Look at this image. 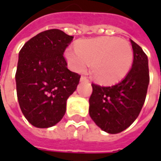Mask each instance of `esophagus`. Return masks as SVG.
Masks as SVG:
<instances>
[{"instance_id": "1", "label": "esophagus", "mask_w": 161, "mask_h": 161, "mask_svg": "<svg viewBox=\"0 0 161 161\" xmlns=\"http://www.w3.org/2000/svg\"><path fill=\"white\" fill-rule=\"evenodd\" d=\"M80 81H85V82H88V81H89V80H88V78L85 77V76H81V77H80Z\"/></svg>"}]
</instances>
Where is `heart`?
I'll list each match as a JSON object with an SVG mask.
<instances>
[{
  "instance_id": "obj_1",
  "label": "heart",
  "mask_w": 161,
  "mask_h": 161,
  "mask_svg": "<svg viewBox=\"0 0 161 161\" xmlns=\"http://www.w3.org/2000/svg\"><path fill=\"white\" fill-rule=\"evenodd\" d=\"M65 58L72 71L83 72L90 63V74L97 82L112 84L119 81L130 71L133 51L125 40L114 36H99L80 40L76 49L68 48Z\"/></svg>"
}]
</instances>
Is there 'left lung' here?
<instances>
[{"label": "left lung", "instance_id": "obj_1", "mask_svg": "<svg viewBox=\"0 0 161 161\" xmlns=\"http://www.w3.org/2000/svg\"><path fill=\"white\" fill-rule=\"evenodd\" d=\"M133 62L125 78L113 86L92 83L90 115L97 126L108 133H118L138 117L150 82L148 57L142 47L131 40Z\"/></svg>", "mask_w": 161, "mask_h": 161}]
</instances>
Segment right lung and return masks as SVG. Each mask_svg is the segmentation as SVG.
I'll return each instance as SVG.
<instances>
[{
	"mask_svg": "<svg viewBox=\"0 0 161 161\" xmlns=\"http://www.w3.org/2000/svg\"><path fill=\"white\" fill-rule=\"evenodd\" d=\"M72 39L60 29H49L29 39L19 53L18 100L26 119L37 128L62 120L66 101L79 84L80 75L67 68L64 57Z\"/></svg>",
	"mask_w": 161,
	"mask_h": 161,
	"instance_id": "right-lung-1",
	"label": "right lung"
}]
</instances>
